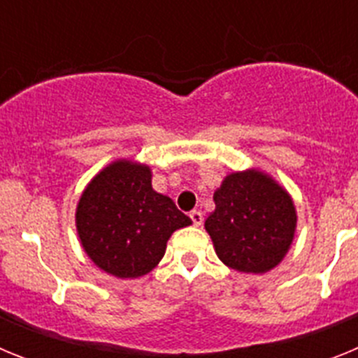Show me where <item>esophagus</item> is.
Returning a JSON list of instances; mask_svg holds the SVG:
<instances>
[{"label": "esophagus", "instance_id": "obj_1", "mask_svg": "<svg viewBox=\"0 0 358 358\" xmlns=\"http://www.w3.org/2000/svg\"><path fill=\"white\" fill-rule=\"evenodd\" d=\"M189 218H192V222H194V226H202V222H204V215H202V211L199 210H194L192 213H189Z\"/></svg>", "mask_w": 358, "mask_h": 358}]
</instances>
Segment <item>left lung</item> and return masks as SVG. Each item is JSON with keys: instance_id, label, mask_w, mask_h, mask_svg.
<instances>
[{"instance_id": "left-lung-1", "label": "left lung", "mask_w": 358, "mask_h": 358, "mask_svg": "<svg viewBox=\"0 0 358 358\" xmlns=\"http://www.w3.org/2000/svg\"><path fill=\"white\" fill-rule=\"evenodd\" d=\"M213 201L204 227L224 265L264 274L285 258L296 233V206L268 173L256 169L229 173Z\"/></svg>"}]
</instances>
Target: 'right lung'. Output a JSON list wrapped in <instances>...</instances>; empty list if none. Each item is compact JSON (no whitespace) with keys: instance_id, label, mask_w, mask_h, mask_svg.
Here are the masks:
<instances>
[{"instance_id":"1","label":"right lung","mask_w":358,"mask_h":358,"mask_svg":"<svg viewBox=\"0 0 358 358\" xmlns=\"http://www.w3.org/2000/svg\"><path fill=\"white\" fill-rule=\"evenodd\" d=\"M75 224L91 262L125 280L150 273L164 256L173 231L192 220L172 199L152 188L150 166L116 159L85 186Z\"/></svg>"}]
</instances>
